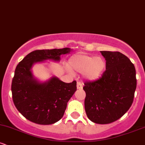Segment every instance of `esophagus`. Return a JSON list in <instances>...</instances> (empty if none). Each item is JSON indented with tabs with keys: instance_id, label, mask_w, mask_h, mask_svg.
I'll list each match as a JSON object with an SVG mask.
<instances>
[{
	"instance_id": "obj_1",
	"label": "esophagus",
	"mask_w": 145,
	"mask_h": 145,
	"mask_svg": "<svg viewBox=\"0 0 145 145\" xmlns=\"http://www.w3.org/2000/svg\"><path fill=\"white\" fill-rule=\"evenodd\" d=\"M82 84L80 82H77V89H82Z\"/></svg>"
}]
</instances>
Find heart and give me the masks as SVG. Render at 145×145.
<instances>
[{
  "instance_id": "b5f03b06",
  "label": "heart",
  "mask_w": 145,
  "mask_h": 145,
  "mask_svg": "<svg viewBox=\"0 0 145 145\" xmlns=\"http://www.w3.org/2000/svg\"><path fill=\"white\" fill-rule=\"evenodd\" d=\"M69 65L73 71L84 73L90 80H94L101 76L106 68V61L101 57L77 54L69 60Z\"/></svg>"
}]
</instances>
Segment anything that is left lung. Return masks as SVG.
<instances>
[{"instance_id": "obj_1", "label": "left lung", "mask_w": 145, "mask_h": 145, "mask_svg": "<svg viewBox=\"0 0 145 145\" xmlns=\"http://www.w3.org/2000/svg\"><path fill=\"white\" fill-rule=\"evenodd\" d=\"M100 52L106 61V71L97 80L84 83V108L91 121L108 124L120 119L131 107L136 89V69L119 52Z\"/></svg>"}]
</instances>
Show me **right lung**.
Wrapping results in <instances>:
<instances>
[{
	"label": "right lung",
	"instance_id": "right-lung-1",
	"mask_svg": "<svg viewBox=\"0 0 145 145\" xmlns=\"http://www.w3.org/2000/svg\"><path fill=\"white\" fill-rule=\"evenodd\" d=\"M72 49L38 50L31 52L16 68L11 84L14 105L26 119L39 125H50L63 117L67 102L76 92V81L65 83L52 76L40 82L33 76L32 69L37 63L51 60L60 61L61 56Z\"/></svg>",
	"mask_w": 145,
	"mask_h": 145
}]
</instances>
